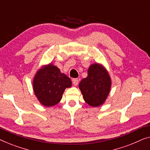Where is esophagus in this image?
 <instances>
[{
  "label": "esophagus",
  "instance_id": "34e87169",
  "mask_svg": "<svg viewBox=\"0 0 150 150\" xmlns=\"http://www.w3.org/2000/svg\"><path fill=\"white\" fill-rule=\"evenodd\" d=\"M72 81H73V85L76 86L78 85V83H79V79H73L72 80Z\"/></svg>",
  "mask_w": 150,
  "mask_h": 150
}]
</instances>
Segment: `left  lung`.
Returning a JSON list of instances; mask_svg holds the SVG:
<instances>
[{
    "instance_id": "obj_1",
    "label": "left lung",
    "mask_w": 150,
    "mask_h": 150,
    "mask_svg": "<svg viewBox=\"0 0 150 150\" xmlns=\"http://www.w3.org/2000/svg\"><path fill=\"white\" fill-rule=\"evenodd\" d=\"M111 87V79L108 71L98 62L90 65L88 69L87 77L83 78L79 84L85 102L94 107L104 104Z\"/></svg>"
}]
</instances>
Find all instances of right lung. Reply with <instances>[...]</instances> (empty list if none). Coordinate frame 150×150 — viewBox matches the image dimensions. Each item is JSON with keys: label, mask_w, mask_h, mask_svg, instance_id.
Wrapping results in <instances>:
<instances>
[{"label": "right lung", "mask_w": 150, "mask_h": 150, "mask_svg": "<svg viewBox=\"0 0 150 150\" xmlns=\"http://www.w3.org/2000/svg\"><path fill=\"white\" fill-rule=\"evenodd\" d=\"M71 86L70 78L61 73L52 63L42 65L36 72L33 81V91L37 100L47 107L58 104L65 89Z\"/></svg>", "instance_id": "add662e5"}]
</instances>
